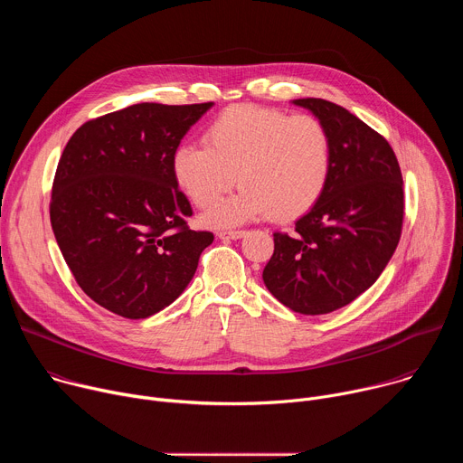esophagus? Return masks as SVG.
<instances>
[{
	"label": "esophagus",
	"instance_id": "esophagus-1",
	"mask_svg": "<svg viewBox=\"0 0 463 463\" xmlns=\"http://www.w3.org/2000/svg\"><path fill=\"white\" fill-rule=\"evenodd\" d=\"M245 234H247L245 231H220L218 238H222V240H238V238H243Z\"/></svg>",
	"mask_w": 463,
	"mask_h": 463
}]
</instances>
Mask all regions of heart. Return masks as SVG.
<instances>
[{"instance_id": "heart-1", "label": "heart", "mask_w": 463, "mask_h": 463, "mask_svg": "<svg viewBox=\"0 0 463 463\" xmlns=\"http://www.w3.org/2000/svg\"><path fill=\"white\" fill-rule=\"evenodd\" d=\"M172 170L200 209L212 207L239 175L242 190L205 214L211 225L231 227L266 214L286 222L320 200L332 172V141L311 115L236 104L205 128L203 145L175 150Z\"/></svg>"}]
</instances>
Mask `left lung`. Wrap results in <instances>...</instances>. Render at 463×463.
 I'll return each instance as SVG.
<instances>
[{"instance_id":"left-lung-1","label":"left lung","mask_w":463,"mask_h":463,"mask_svg":"<svg viewBox=\"0 0 463 463\" xmlns=\"http://www.w3.org/2000/svg\"><path fill=\"white\" fill-rule=\"evenodd\" d=\"M327 129L332 172L295 232H275L263 284L302 315L332 313L364 293L402 238V168L388 141L354 113L322 99H297Z\"/></svg>"}]
</instances>
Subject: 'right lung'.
I'll use <instances>...</instances> for the list:
<instances>
[{
    "instance_id": "right-lung-1",
    "label": "right lung",
    "mask_w": 463,
    "mask_h": 463,
    "mask_svg": "<svg viewBox=\"0 0 463 463\" xmlns=\"http://www.w3.org/2000/svg\"><path fill=\"white\" fill-rule=\"evenodd\" d=\"M213 102H143L84 122L65 145L51 194V225L82 291L124 318L170 306L214 240L192 231L174 154Z\"/></svg>"
}]
</instances>
